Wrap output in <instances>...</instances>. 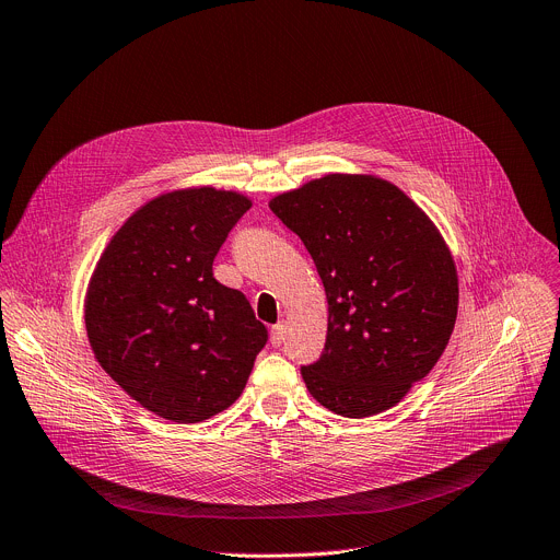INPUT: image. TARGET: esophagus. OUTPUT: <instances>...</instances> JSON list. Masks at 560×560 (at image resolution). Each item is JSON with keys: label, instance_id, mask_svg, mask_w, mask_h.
<instances>
[{"label": "esophagus", "instance_id": "34e87169", "mask_svg": "<svg viewBox=\"0 0 560 560\" xmlns=\"http://www.w3.org/2000/svg\"><path fill=\"white\" fill-rule=\"evenodd\" d=\"M282 342H284V325L278 323V325L271 327V346H273V348H280Z\"/></svg>", "mask_w": 560, "mask_h": 560}]
</instances>
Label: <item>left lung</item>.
I'll use <instances>...</instances> for the list:
<instances>
[{
	"label": "left lung",
	"mask_w": 560,
	"mask_h": 560,
	"mask_svg": "<svg viewBox=\"0 0 560 560\" xmlns=\"http://www.w3.org/2000/svg\"><path fill=\"white\" fill-rule=\"evenodd\" d=\"M269 208L303 240L327 293L325 350L300 368L310 395L352 419L397 406L457 318V269L438 226L372 175H325Z\"/></svg>",
	"instance_id": "1"
}]
</instances>
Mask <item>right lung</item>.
I'll return each instance as SVG.
<instances>
[{
	"mask_svg": "<svg viewBox=\"0 0 560 560\" xmlns=\"http://www.w3.org/2000/svg\"><path fill=\"white\" fill-rule=\"evenodd\" d=\"M250 199L210 186L141 206L109 240L84 298L101 368L150 412L197 423L235 404L267 327L212 260Z\"/></svg>",
	"mask_w": 560,
	"mask_h": 560,
	"instance_id": "1",
	"label": "right lung"
}]
</instances>
